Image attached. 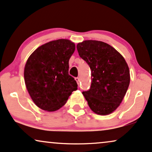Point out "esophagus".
Segmentation results:
<instances>
[{
	"label": "esophagus",
	"instance_id": "34e87169",
	"mask_svg": "<svg viewBox=\"0 0 152 152\" xmlns=\"http://www.w3.org/2000/svg\"><path fill=\"white\" fill-rule=\"evenodd\" d=\"M75 80H76L77 83L78 85H79V83H80V77H76V78H75Z\"/></svg>",
	"mask_w": 152,
	"mask_h": 152
}]
</instances>
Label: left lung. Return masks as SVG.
I'll return each mask as SVG.
<instances>
[{
	"label": "left lung",
	"mask_w": 152,
	"mask_h": 152,
	"mask_svg": "<svg viewBox=\"0 0 152 152\" xmlns=\"http://www.w3.org/2000/svg\"><path fill=\"white\" fill-rule=\"evenodd\" d=\"M80 57L91 69L90 88L83 92L89 107L99 115H110L122 102L129 85V69L124 58L113 47L97 40L77 45Z\"/></svg>",
	"instance_id": "obj_1"
}]
</instances>
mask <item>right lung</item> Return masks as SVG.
I'll list each match as a JSON object with an SVG mask.
<instances>
[{
	"label": "right lung",
	"mask_w": 152,
	"mask_h": 152,
	"mask_svg": "<svg viewBox=\"0 0 152 152\" xmlns=\"http://www.w3.org/2000/svg\"><path fill=\"white\" fill-rule=\"evenodd\" d=\"M75 50L74 42L59 39L40 46L28 58L24 69L25 83L39 108L56 111L77 90V84L68 73L69 60Z\"/></svg>",
	"instance_id": "add662e5"
}]
</instances>
